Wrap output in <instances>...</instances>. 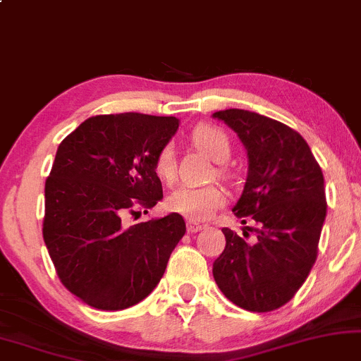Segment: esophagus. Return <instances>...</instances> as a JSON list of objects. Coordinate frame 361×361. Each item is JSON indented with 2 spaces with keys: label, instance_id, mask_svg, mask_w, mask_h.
Wrapping results in <instances>:
<instances>
[{
  "label": "esophagus",
  "instance_id": "1",
  "mask_svg": "<svg viewBox=\"0 0 361 361\" xmlns=\"http://www.w3.org/2000/svg\"><path fill=\"white\" fill-rule=\"evenodd\" d=\"M186 228H188L190 233H197L203 228V225H200L197 222H188V224H186Z\"/></svg>",
  "mask_w": 361,
  "mask_h": 361
}]
</instances>
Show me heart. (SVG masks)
Listing matches in <instances>:
<instances>
[{
	"label": "heart",
	"mask_w": 361,
	"mask_h": 361,
	"mask_svg": "<svg viewBox=\"0 0 361 361\" xmlns=\"http://www.w3.org/2000/svg\"><path fill=\"white\" fill-rule=\"evenodd\" d=\"M192 142L197 149L205 153L208 158L220 163L216 175L227 176L228 171L224 166L230 153L232 142L227 133L210 124H202L192 133ZM154 173L164 183H173L176 178V158L171 145H164L154 156ZM227 203V192L220 185L207 186H181L168 198L166 207L169 212L183 215L192 222H203Z\"/></svg>",
	"instance_id": "heart-1"
}]
</instances>
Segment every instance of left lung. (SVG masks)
<instances>
[{"instance_id":"left-lung-1","label":"left lung","mask_w":361,"mask_h":361,"mask_svg":"<svg viewBox=\"0 0 361 361\" xmlns=\"http://www.w3.org/2000/svg\"><path fill=\"white\" fill-rule=\"evenodd\" d=\"M214 117L237 133L249 156L233 214L259 225L255 242L222 228L227 244L214 262L215 282L242 310L274 311L294 298L318 257L326 219L323 171L305 137L279 121L244 109Z\"/></svg>"}]
</instances>
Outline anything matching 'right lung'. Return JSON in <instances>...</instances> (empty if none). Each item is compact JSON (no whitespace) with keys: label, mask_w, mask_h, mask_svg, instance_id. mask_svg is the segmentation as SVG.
Listing matches in <instances>:
<instances>
[{"label":"right lung","mask_w":361,"mask_h":361,"mask_svg":"<svg viewBox=\"0 0 361 361\" xmlns=\"http://www.w3.org/2000/svg\"><path fill=\"white\" fill-rule=\"evenodd\" d=\"M178 126L173 116H94L60 142L45 181L43 240L62 284L85 305L104 311L137 305L185 235L180 214L123 224L163 198L154 156Z\"/></svg>","instance_id":"obj_1"}]
</instances>
